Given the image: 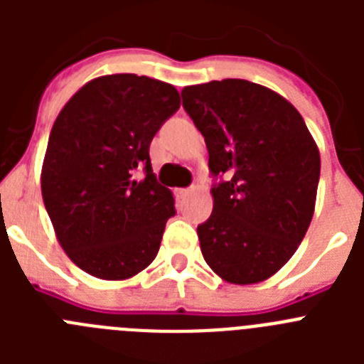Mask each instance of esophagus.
<instances>
[{
    "label": "esophagus",
    "mask_w": 364,
    "mask_h": 364,
    "mask_svg": "<svg viewBox=\"0 0 364 364\" xmlns=\"http://www.w3.org/2000/svg\"><path fill=\"white\" fill-rule=\"evenodd\" d=\"M193 189L191 188H188V189H178V191H176V195H178L180 198H186L189 195V193H191Z\"/></svg>",
    "instance_id": "34e87169"
}]
</instances>
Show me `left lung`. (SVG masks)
<instances>
[{"label":"left lung","mask_w":364,"mask_h":364,"mask_svg":"<svg viewBox=\"0 0 364 364\" xmlns=\"http://www.w3.org/2000/svg\"><path fill=\"white\" fill-rule=\"evenodd\" d=\"M182 105L208 146L211 217L197 228L222 281L257 284L297 252L315 211L321 154L301 112L247 80L188 85Z\"/></svg>","instance_id":"left-lung-1"}]
</instances>
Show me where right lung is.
<instances>
[{"label": "right lung", "mask_w": 364, "mask_h": 364, "mask_svg": "<svg viewBox=\"0 0 364 364\" xmlns=\"http://www.w3.org/2000/svg\"><path fill=\"white\" fill-rule=\"evenodd\" d=\"M180 107L171 83L136 74L87 82L63 105L41 166V197L74 264L104 281H125L156 257L173 193L156 182L149 146ZM138 166L146 176L136 181Z\"/></svg>", "instance_id": "obj_1"}]
</instances>
